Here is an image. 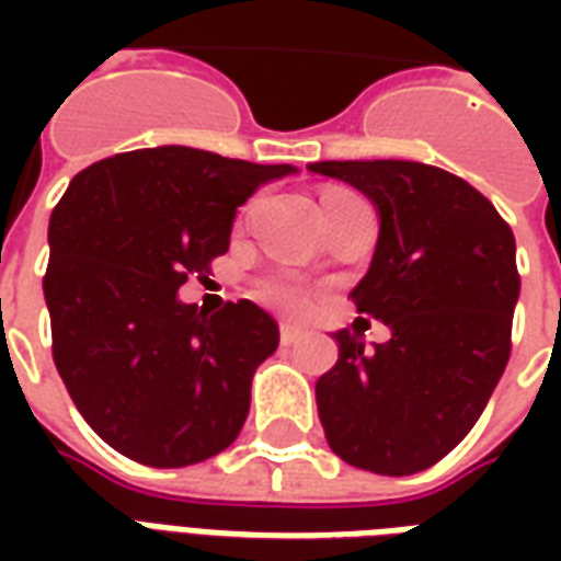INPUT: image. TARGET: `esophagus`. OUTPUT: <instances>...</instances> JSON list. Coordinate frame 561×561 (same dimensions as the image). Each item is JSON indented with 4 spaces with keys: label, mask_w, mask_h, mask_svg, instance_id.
Listing matches in <instances>:
<instances>
[{
    "label": "esophagus",
    "mask_w": 561,
    "mask_h": 561,
    "mask_svg": "<svg viewBox=\"0 0 561 561\" xmlns=\"http://www.w3.org/2000/svg\"><path fill=\"white\" fill-rule=\"evenodd\" d=\"M306 336V328H300V324H294V321H285L279 328V340L282 345H294L297 340H304Z\"/></svg>",
    "instance_id": "34e87169"
}]
</instances>
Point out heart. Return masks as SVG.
<instances>
[{
	"label": "heart",
	"mask_w": 561,
	"mask_h": 561,
	"mask_svg": "<svg viewBox=\"0 0 561 561\" xmlns=\"http://www.w3.org/2000/svg\"><path fill=\"white\" fill-rule=\"evenodd\" d=\"M264 297H267L270 304L285 306V309H300L306 304V294L300 285H294L288 279L279 282H270L267 288H264Z\"/></svg>",
	"instance_id": "heart-1"
}]
</instances>
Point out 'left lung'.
<instances>
[{
	"label": "left lung",
	"instance_id": "left-lung-1",
	"mask_svg": "<svg viewBox=\"0 0 561 561\" xmlns=\"http://www.w3.org/2000/svg\"><path fill=\"white\" fill-rule=\"evenodd\" d=\"M378 213L357 312L388 342L336 330V366L318 378V417L333 454L376 474H414L450 454L493 397L511 354L517 243L486 197L421 161H316Z\"/></svg>",
	"mask_w": 561,
	"mask_h": 561
}]
</instances>
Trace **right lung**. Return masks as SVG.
<instances>
[{
	"label": "right lung",
	"mask_w": 561,
	"mask_h": 561,
	"mask_svg": "<svg viewBox=\"0 0 561 561\" xmlns=\"http://www.w3.org/2000/svg\"><path fill=\"white\" fill-rule=\"evenodd\" d=\"M297 173L207 149L149 147L80 171L50 216L44 300L78 412L123 457L183 469L240 435L279 324L252 300H180L231 245L237 207Z\"/></svg>",
	"instance_id": "obj_1"
}]
</instances>
